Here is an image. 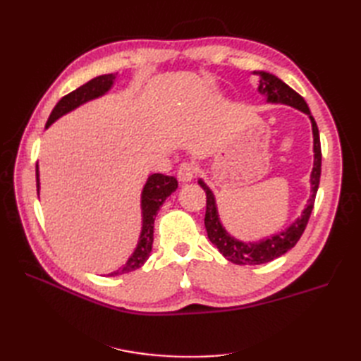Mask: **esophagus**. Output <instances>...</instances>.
Masks as SVG:
<instances>
[{"label":"esophagus","mask_w":361,"mask_h":361,"mask_svg":"<svg viewBox=\"0 0 361 361\" xmlns=\"http://www.w3.org/2000/svg\"><path fill=\"white\" fill-rule=\"evenodd\" d=\"M194 174H195V170L192 167V164L190 162L180 164V167L178 170V179L180 182H191L194 179Z\"/></svg>","instance_id":"1"}]
</instances>
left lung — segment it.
Segmentation results:
<instances>
[{
  "mask_svg": "<svg viewBox=\"0 0 361 361\" xmlns=\"http://www.w3.org/2000/svg\"><path fill=\"white\" fill-rule=\"evenodd\" d=\"M253 73L259 75L260 80H259L257 90L260 94H264L267 97V102L285 104L292 108H297V110L307 114L310 118L312 133H313V154H314L313 170L310 174L312 195L307 200V204H305L301 215L288 228H285V231L277 235H272L267 239H262V241H257V243H243L227 233V231L220 221V215H218L214 192L202 179H199V185L206 192L204 227L207 232V238H209V241L218 248V251H220L227 260H231L232 264H236V265L267 264V262H271L283 256L285 253H288L290 248L295 247V244L300 241L305 226L309 223L310 214L313 211L316 192H318V187H319V178H321L322 155H321L319 130L307 104H305V101L297 92L292 90L286 82H283L280 78H277L276 75L264 72V71H255Z\"/></svg>",
  "mask_w": 361,
  "mask_h": 361,
  "instance_id": "8db88e82",
  "label": "left lung"
}]
</instances>
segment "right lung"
Listing matches in <instances>:
<instances>
[{
	"label": "right lung",
	"instance_id": "right-lung-1",
	"mask_svg": "<svg viewBox=\"0 0 361 361\" xmlns=\"http://www.w3.org/2000/svg\"><path fill=\"white\" fill-rule=\"evenodd\" d=\"M116 80L114 73L108 75H99L96 78L85 82L84 85L78 87V89L73 90L72 93L63 96L59 101V104L54 106V110L48 118L47 126L49 128L57 118L61 116L71 113L75 108L80 105L93 101L96 97L104 96L108 90L111 89ZM36 180H37V194L40 191V180H39V166L36 164ZM178 188V180L173 176H166V174L154 173L147 178V182L145 185L143 191H141V216H143V226H141V233L138 238V244L134 250V253L130 255L126 264L120 267L117 271L110 272V277L126 274V272L135 271L145 265V262L149 259L152 244H154V223L155 216L159 211L162 203L171 192L176 191Z\"/></svg>",
	"mask_w": 361,
	"mask_h": 361
}]
</instances>
